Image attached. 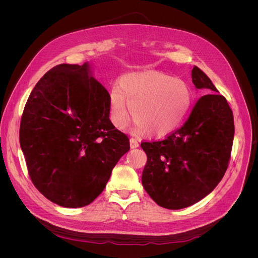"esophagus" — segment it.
I'll use <instances>...</instances> for the list:
<instances>
[{
  "instance_id": "obj_1",
  "label": "esophagus",
  "mask_w": 258,
  "mask_h": 258,
  "mask_svg": "<svg viewBox=\"0 0 258 258\" xmlns=\"http://www.w3.org/2000/svg\"><path fill=\"white\" fill-rule=\"evenodd\" d=\"M139 142L137 141L136 139H134V138H131L130 139V147L131 148H137V147H139Z\"/></svg>"
}]
</instances>
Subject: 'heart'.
<instances>
[{"instance_id": "b5f03b06", "label": "heart", "mask_w": 258, "mask_h": 258, "mask_svg": "<svg viewBox=\"0 0 258 258\" xmlns=\"http://www.w3.org/2000/svg\"><path fill=\"white\" fill-rule=\"evenodd\" d=\"M192 103V92L184 81L159 71L130 73L121 77L108 96V117L116 129L130 119L137 136H169L181 126Z\"/></svg>"}]
</instances>
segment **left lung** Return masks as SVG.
I'll return each instance as SVG.
<instances>
[{
    "mask_svg": "<svg viewBox=\"0 0 258 258\" xmlns=\"http://www.w3.org/2000/svg\"><path fill=\"white\" fill-rule=\"evenodd\" d=\"M191 79L197 89L211 93L197 101L188 119L165 140L141 143L147 155L144 189L170 210L196 204L215 188L228 168L235 135L227 100L198 67Z\"/></svg>",
    "mask_w": 258,
    "mask_h": 258,
    "instance_id": "obj_1",
    "label": "left lung"
}]
</instances>
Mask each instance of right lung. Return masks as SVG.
Here are the masks:
<instances>
[{
  "label": "right lung",
  "mask_w": 258,
  "mask_h": 258,
  "mask_svg": "<svg viewBox=\"0 0 258 258\" xmlns=\"http://www.w3.org/2000/svg\"><path fill=\"white\" fill-rule=\"evenodd\" d=\"M108 96L88 62L53 67L31 91L20 146L31 181L53 204H91L130 150L128 137L108 118Z\"/></svg>",
  "instance_id": "right-lung-1"
}]
</instances>
